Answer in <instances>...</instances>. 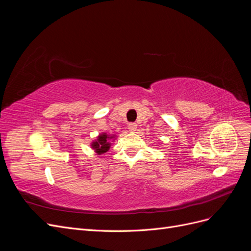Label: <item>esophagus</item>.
Returning <instances> with one entry per match:
<instances>
[{
    "instance_id": "esophagus-1",
    "label": "esophagus",
    "mask_w": 251,
    "mask_h": 251,
    "mask_svg": "<svg viewBox=\"0 0 251 251\" xmlns=\"http://www.w3.org/2000/svg\"><path fill=\"white\" fill-rule=\"evenodd\" d=\"M127 128H128V131H131V132H135V131H136V128H137V125H136V124H133V123H131V124H128V126H127Z\"/></svg>"
}]
</instances>
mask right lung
Wrapping results in <instances>:
<instances>
[{
    "mask_svg": "<svg viewBox=\"0 0 251 251\" xmlns=\"http://www.w3.org/2000/svg\"><path fill=\"white\" fill-rule=\"evenodd\" d=\"M112 138H113V136H109L108 134H105V133L100 134L97 137V140L92 142L91 147H92V149L96 151L97 155L104 154V153H107V151L110 149L111 143L109 142V140L112 139Z\"/></svg>",
    "mask_w": 251,
    "mask_h": 251,
    "instance_id": "obj_1",
    "label": "right lung"
}]
</instances>
